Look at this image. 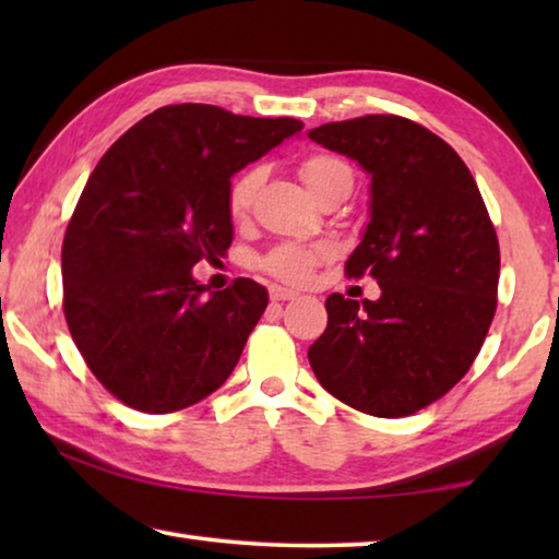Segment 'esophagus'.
<instances>
[{"mask_svg":"<svg viewBox=\"0 0 559 559\" xmlns=\"http://www.w3.org/2000/svg\"><path fill=\"white\" fill-rule=\"evenodd\" d=\"M271 293V300H293L298 296V290H290V288H283L278 286V283H273V286L269 288Z\"/></svg>","mask_w":559,"mask_h":559,"instance_id":"34e87169","label":"esophagus"}]
</instances>
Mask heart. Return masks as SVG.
Listing matches in <instances>:
<instances>
[{"instance_id":"heart-1","label":"heart","mask_w":559,"mask_h":559,"mask_svg":"<svg viewBox=\"0 0 559 559\" xmlns=\"http://www.w3.org/2000/svg\"><path fill=\"white\" fill-rule=\"evenodd\" d=\"M298 175L302 185L310 189V194H318L320 189L335 182L337 177L349 175V167L333 155H310L300 163ZM263 173L259 167H251L234 179L229 187V212L234 219H241V216L251 210L253 197H257L261 187ZM325 257L323 249H308V246L298 243H283L278 249H273L266 259H263V269L273 273L276 278H283L288 283H302L310 278L316 263Z\"/></svg>"}]
</instances>
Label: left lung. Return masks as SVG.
Segmentation results:
<instances>
[{
	"label": "left lung",
	"instance_id": "obj_1",
	"mask_svg": "<svg viewBox=\"0 0 559 559\" xmlns=\"http://www.w3.org/2000/svg\"><path fill=\"white\" fill-rule=\"evenodd\" d=\"M308 138L370 175V222L345 271L370 273L382 288L362 302L328 296L310 367L357 412L409 416L447 394L480 353L496 316V229L456 150L412 120L325 122Z\"/></svg>",
	"mask_w": 559,
	"mask_h": 559
}]
</instances>
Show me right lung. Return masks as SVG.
Masks as SVG:
<instances>
[{
  "label": "right lung",
  "instance_id": "obj_1",
  "mask_svg": "<svg viewBox=\"0 0 559 559\" xmlns=\"http://www.w3.org/2000/svg\"><path fill=\"white\" fill-rule=\"evenodd\" d=\"M300 128L182 103L150 112L100 157L66 229L63 313L122 404L177 412L234 372L269 293L251 278L210 290L192 269L231 246V177Z\"/></svg>",
  "mask_w": 559,
  "mask_h": 559
}]
</instances>
